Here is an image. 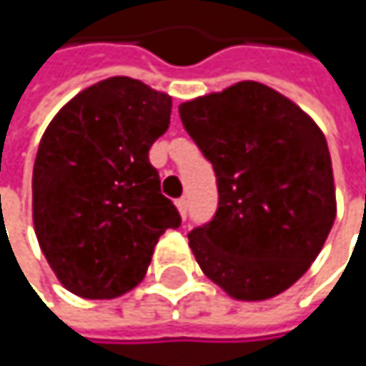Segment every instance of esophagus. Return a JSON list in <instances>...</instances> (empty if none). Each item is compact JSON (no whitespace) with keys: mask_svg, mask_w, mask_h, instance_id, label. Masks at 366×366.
Returning <instances> with one entry per match:
<instances>
[{"mask_svg":"<svg viewBox=\"0 0 366 366\" xmlns=\"http://www.w3.org/2000/svg\"><path fill=\"white\" fill-rule=\"evenodd\" d=\"M176 207H178V212H180V216L186 218V209H188V201L180 197V199H176Z\"/></svg>","mask_w":366,"mask_h":366,"instance_id":"1","label":"esophagus"}]
</instances>
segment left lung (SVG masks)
Segmentation results:
<instances>
[{"mask_svg":"<svg viewBox=\"0 0 366 366\" xmlns=\"http://www.w3.org/2000/svg\"><path fill=\"white\" fill-rule=\"evenodd\" d=\"M218 178V212L188 235L201 271L237 301L288 290L320 254L337 216L322 129L275 89L244 80L180 104Z\"/></svg>","mask_w":366,"mask_h":366,"instance_id":"8db88e82","label":"left lung"}]
</instances>
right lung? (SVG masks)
Segmentation results:
<instances>
[{
	"label": "right lung",
	"mask_w": 366,
	"mask_h": 366,
	"mask_svg": "<svg viewBox=\"0 0 366 366\" xmlns=\"http://www.w3.org/2000/svg\"><path fill=\"white\" fill-rule=\"evenodd\" d=\"M169 118L167 93L114 76L80 91L46 127L34 165V229L69 292H129L144 280L159 237L180 227L148 161Z\"/></svg>",
	"instance_id": "obj_1"
}]
</instances>
